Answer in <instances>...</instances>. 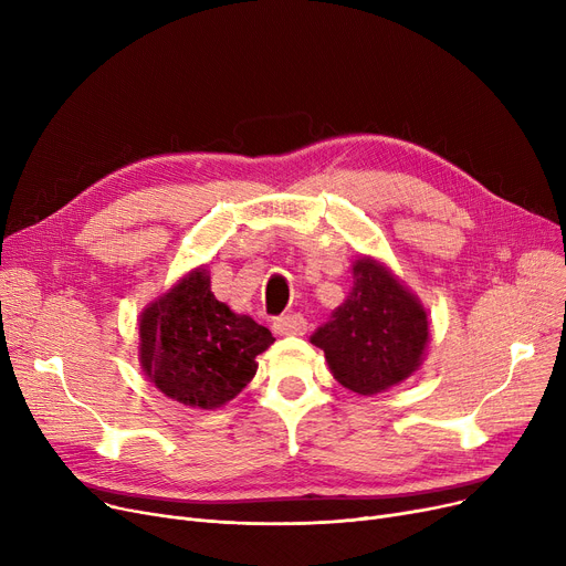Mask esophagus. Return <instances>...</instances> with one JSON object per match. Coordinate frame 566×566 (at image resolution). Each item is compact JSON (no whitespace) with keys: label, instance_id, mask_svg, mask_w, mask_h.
Masks as SVG:
<instances>
[{"label":"esophagus","instance_id":"34e87169","mask_svg":"<svg viewBox=\"0 0 566 566\" xmlns=\"http://www.w3.org/2000/svg\"><path fill=\"white\" fill-rule=\"evenodd\" d=\"M273 331L280 337H301L307 331V321L301 314H286L273 321Z\"/></svg>","mask_w":566,"mask_h":566}]
</instances>
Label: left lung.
<instances>
[{"label": "left lung", "mask_w": 566, "mask_h": 566, "mask_svg": "<svg viewBox=\"0 0 566 566\" xmlns=\"http://www.w3.org/2000/svg\"><path fill=\"white\" fill-rule=\"evenodd\" d=\"M346 301L312 335L346 390L371 397L420 369L429 346V314L388 265L374 256L353 261Z\"/></svg>", "instance_id": "left-lung-1"}]
</instances>
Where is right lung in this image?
I'll use <instances>...</instances> for the list:
<instances>
[{"label":"right lung","instance_id":"1","mask_svg":"<svg viewBox=\"0 0 566 566\" xmlns=\"http://www.w3.org/2000/svg\"><path fill=\"white\" fill-rule=\"evenodd\" d=\"M137 333L144 376L165 397L203 410L241 392L256 374V355L275 342L254 318L216 298L206 265L192 268L148 303Z\"/></svg>","mask_w":566,"mask_h":566}]
</instances>
